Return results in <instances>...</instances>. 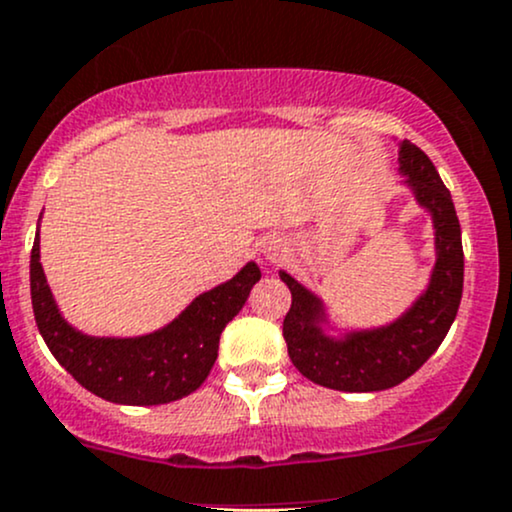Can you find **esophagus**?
I'll list each match as a JSON object with an SVG mask.
<instances>
[{
    "instance_id": "esophagus-1",
    "label": "esophagus",
    "mask_w": 512,
    "mask_h": 512,
    "mask_svg": "<svg viewBox=\"0 0 512 512\" xmlns=\"http://www.w3.org/2000/svg\"><path fill=\"white\" fill-rule=\"evenodd\" d=\"M263 256H266V261L268 263H275L278 261V246H266V249H263Z\"/></svg>"
}]
</instances>
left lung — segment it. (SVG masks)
<instances>
[{"label":"left lung","mask_w":512,"mask_h":512,"mask_svg":"<svg viewBox=\"0 0 512 512\" xmlns=\"http://www.w3.org/2000/svg\"><path fill=\"white\" fill-rule=\"evenodd\" d=\"M399 174L433 220L435 263L428 285L404 314L372 329H338L326 304L300 280L280 271L292 304L283 336L292 365L307 380L336 392H382L409 380L450 331L462 300V229L452 195L435 166L409 140L399 142Z\"/></svg>","instance_id":"left-lung-1"}]
</instances>
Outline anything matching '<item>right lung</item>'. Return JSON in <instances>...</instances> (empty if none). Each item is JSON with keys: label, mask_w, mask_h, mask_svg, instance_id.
I'll use <instances>...</instances> for the list:
<instances>
[{"label": "right lung", "mask_w": 512, "mask_h": 512, "mask_svg": "<svg viewBox=\"0 0 512 512\" xmlns=\"http://www.w3.org/2000/svg\"><path fill=\"white\" fill-rule=\"evenodd\" d=\"M40 222V220H38ZM261 280L254 261L208 292L174 321L145 336H89L62 317L40 266V225L31 251L33 314L45 346L91 394L113 404L157 406L183 399L208 380L225 326Z\"/></svg>", "instance_id": "obj_1"}]
</instances>
